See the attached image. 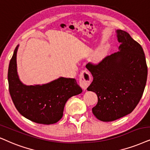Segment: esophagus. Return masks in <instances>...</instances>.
<instances>
[{
  "instance_id": "esophagus-1",
  "label": "esophagus",
  "mask_w": 150,
  "mask_h": 150,
  "mask_svg": "<svg viewBox=\"0 0 150 150\" xmlns=\"http://www.w3.org/2000/svg\"><path fill=\"white\" fill-rule=\"evenodd\" d=\"M91 74L86 70L82 71L79 75V85L84 90L88 88V86L91 84Z\"/></svg>"
}]
</instances>
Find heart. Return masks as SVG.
<instances>
[{"instance_id":"b5f03b06","label":"heart","mask_w":150,"mask_h":150,"mask_svg":"<svg viewBox=\"0 0 150 150\" xmlns=\"http://www.w3.org/2000/svg\"><path fill=\"white\" fill-rule=\"evenodd\" d=\"M109 45H105L102 46V48L98 49V50L95 52V54L92 56L91 59V62L93 64H98L102 61L104 58L105 57L107 54L108 52L109 51Z\"/></svg>"}]
</instances>
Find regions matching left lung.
Segmentation results:
<instances>
[{"label": "left lung", "instance_id": "8db88e82", "mask_svg": "<svg viewBox=\"0 0 150 150\" xmlns=\"http://www.w3.org/2000/svg\"><path fill=\"white\" fill-rule=\"evenodd\" d=\"M119 51L98 65L88 64L93 80L87 90L96 93L98 104L92 109L98 120L110 122L129 114L143 96L147 77L143 49L129 34L117 30Z\"/></svg>", "mask_w": 150, "mask_h": 150}]
</instances>
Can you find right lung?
<instances>
[{
    "instance_id": "add662e5",
    "label": "right lung",
    "mask_w": 150,
    "mask_h": 150,
    "mask_svg": "<svg viewBox=\"0 0 150 150\" xmlns=\"http://www.w3.org/2000/svg\"><path fill=\"white\" fill-rule=\"evenodd\" d=\"M18 45L9 62L7 79L15 107L23 116L43 125L57 122L63 116L64 106L72 96L82 92L76 79L60 77L43 84H24L17 72Z\"/></svg>"
}]
</instances>
